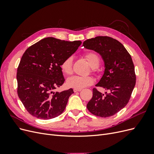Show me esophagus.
Wrapping results in <instances>:
<instances>
[{
	"instance_id": "obj_1",
	"label": "esophagus",
	"mask_w": 154,
	"mask_h": 154,
	"mask_svg": "<svg viewBox=\"0 0 154 154\" xmlns=\"http://www.w3.org/2000/svg\"><path fill=\"white\" fill-rule=\"evenodd\" d=\"M81 90H82L81 88H74V89H73V91H74V92H78V91H80Z\"/></svg>"
}]
</instances>
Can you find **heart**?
Listing matches in <instances>:
<instances>
[{
  "instance_id": "b5f03b06",
  "label": "heart",
  "mask_w": 154,
  "mask_h": 154,
  "mask_svg": "<svg viewBox=\"0 0 154 154\" xmlns=\"http://www.w3.org/2000/svg\"><path fill=\"white\" fill-rule=\"evenodd\" d=\"M85 58L88 63L92 67V71L95 72L100 63V58L99 55L95 52H88L85 54ZM72 57H69L64 59L60 63V69L62 72L66 75H69L72 71ZM94 83V79L91 76H73L67 79V84L69 87L74 88H82L92 85Z\"/></svg>"
}]
</instances>
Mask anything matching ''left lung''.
Instances as JSON below:
<instances>
[{
    "label": "left lung",
    "mask_w": 154,
    "mask_h": 154,
    "mask_svg": "<svg viewBox=\"0 0 154 154\" xmlns=\"http://www.w3.org/2000/svg\"><path fill=\"white\" fill-rule=\"evenodd\" d=\"M83 46L101 56L105 69L96 86L109 91L102 94L96 88H93L87 109L96 116L110 117L127 105L136 85V76L131 56L118 40L106 36L88 39L83 42Z\"/></svg>",
    "instance_id": "8db88e82"
}]
</instances>
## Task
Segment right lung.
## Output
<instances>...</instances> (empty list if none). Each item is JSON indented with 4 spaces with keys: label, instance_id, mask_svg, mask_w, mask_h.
Masks as SVG:
<instances>
[{
    "label": "right lung",
    "instance_id": "1",
    "mask_svg": "<svg viewBox=\"0 0 154 154\" xmlns=\"http://www.w3.org/2000/svg\"><path fill=\"white\" fill-rule=\"evenodd\" d=\"M81 44L80 40L48 37L26 49L17 69V94L31 115L49 119L64 111L74 92L72 88L54 91L65 82L60 63L75 53Z\"/></svg>",
    "mask_w": 154,
    "mask_h": 154
}]
</instances>
